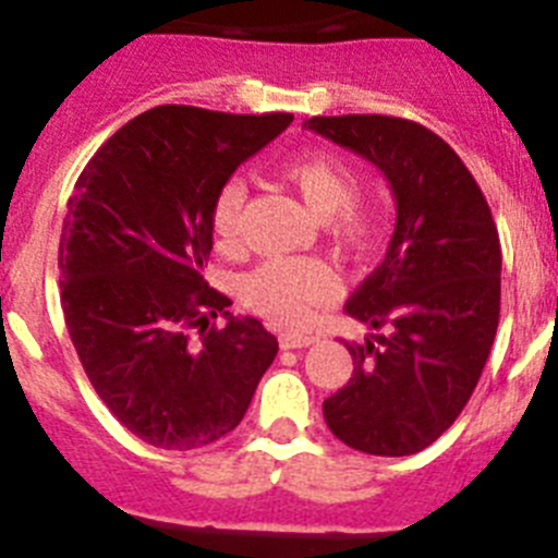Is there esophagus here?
Masks as SVG:
<instances>
[{
	"label": "esophagus",
	"mask_w": 558,
	"mask_h": 558,
	"mask_svg": "<svg viewBox=\"0 0 558 558\" xmlns=\"http://www.w3.org/2000/svg\"><path fill=\"white\" fill-rule=\"evenodd\" d=\"M310 343H315L313 335H290V332H284L282 338H279V347H282V349H304V347H310Z\"/></svg>",
	"instance_id": "obj_1"
}]
</instances>
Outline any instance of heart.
Instances as JSON below:
<instances>
[{
	"label": "heart",
	"mask_w": 558,
	"mask_h": 558,
	"mask_svg": "<svg viewBox=\"0 0 558 558\" xmlns=\"http://www.w3.org/2000/svg\"><path fill=\"white\" fill-rule=\"evenodd\" d=\"M282 179L293 186L315 218H322L329 236L343 248L363 254L377 234V215L354 204L360 181L349 165L332 153L313 150L282 167ZM243 179H229L215 195L209 226L220 248H229L240 236V218L245 206ZM338 282L327 263L295 256L270 259L243 276L240 295L254 313L279 327H302L313 318V310L332 302Z\"/></svg>",
	"instance_id": "1"
}]
</instances>
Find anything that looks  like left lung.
Masks as SVG:
<instances>
[{
	"instance_id": "left-lung-1",
	"label": "left lung",
	"mask_w": 558,
	"mask_h": 558,
	"mask_svg": "<svg viewBox=\"0 0 558 558\" xmlns=\"http://www.w3.org/2000/svg\"><path fill=\"white\" fill-rule=\"evenodd\" d=\"M324 140L391 184L386 259L347 302L377 335L347 343L352 377L324 399L329 430L368 456H413L470 402L500 322V236L481 186L425 125L379 113L313 117Z\"/></svg>"
}]
</instances>
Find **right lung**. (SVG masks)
Here are the masks:
<instances>
[{
  "label": "right lung",
  "instance_id": "add662e5",
  "mask_svg": "<svg viewBox=\"0 0 558 558\" xmlns=\"http://www.w3.org/2000/svg\"><path fill=\"white\" fill-rule=\"evenodd\" d=\"M290 113L159 106L92 156L58 248L69 338L108 411L142 441L195 450L243 422L279 343L209 288L211 204ZM220 314L227 324H210Z\"/></svg>",
  "mask_w": 558,
  "mask_h": 558
}]
</instances>
